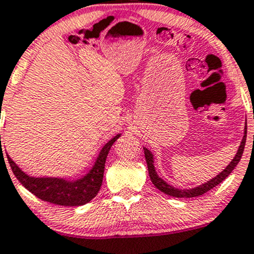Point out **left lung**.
I'll list each match as a JSON object with an SVG mask.
<instances>
[{
    "label": "left lung",
    "mask_w": 254,
    "mask_h": 254,
    "mask_svg": "<svg viewBox=\"0 0 254 254\" xmlns=\"http://www.w3.org/2000/svg\"><path fill=\"white\" fill-rule=\"evenodd\" d=\"M246 136H247V126H245L244 136H242V140H241L240 146H239L238 149V152H236L235 157L232 159V162L227 165L226 169L222 170L217 176H215V178L211 179L210 181L205 182V184L199 185L198 187H194V189H190V190L176 189V187L172 186V185L167 184V182H165L162 178H159L157 172H156L155 164H153L155 163V161H153L152 152H151L149 149H146V147H144V155H145V159H146L147 170H149L151 181H152V184L155 185L156 189H158L161 192H163L165 194L170 196H175V198H193V196H199L204 194V193H206L207 190H210L211 189H213V187H216L217 185L221 184V182L235 169V167L238 165L239 162H240L242 153H244L245 144H246Z\"/></svg>",
    "instance_id": "8db88e82"
}]
</instances>
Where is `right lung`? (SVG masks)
Instances as JSON below:
<instances>
[{
  "label": "right lung",
  "mask_w": 254,
  "mask_h": 254,
  "mask_svg": "<svg viewBox=\"0 0 254 254\" xmlns=\"http://www.w3.org/2000/svg\"><path fill=\"white\" fill-rule=\"evenodd\" d=\"M120 135L121 134L115 135L102 147L92 168L84 176L76 180H68L64 178L30 176L22 172L8 155L7 158L15 178L21 182L25 189L30 190L37 198L56 205H62V206H80L92 200L101 190L102 182H103L105 159H107L110 147L118 140Z\"/></svg>",
  "instance_id": "add662e5"
}]
</instances>
